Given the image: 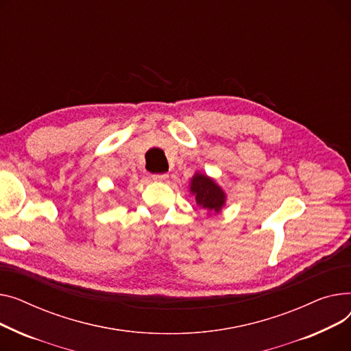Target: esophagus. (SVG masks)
Listing matches in <instances>:
<instances>
[{"instance_id": "obj_1", "label": "esophagus", "mask_w": 351, "mask_h": 351, "mask_svg": "<svg viewBox=\"0 0 351 351\" xmlns=\"http://www.w3.org/2000/svg\"><path fill=\"white\" fill-rule=\"evenodd\" d=\"M153 180L164 182V181L169 180V174H153Z\"/></svg>"}]
</instances>
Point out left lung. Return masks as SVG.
<instances>
[{"mask_svg": "<svg viewBox=\"0 0 351 351\" xmlns=\"http://www.w3.org/2000/svg\"><path fill=\"white\" fill-rule=\"evenodd\" d=\"M190 191L195 195V202L198 207L207 211L219 213L225 205L226 195L219 185L208 176L195 173L191 178Z\"/></svg>", "mask_w": 351, "mask_h": 351, "instance_id": "8db88e82", "label": "left lung"}]
</instances>
